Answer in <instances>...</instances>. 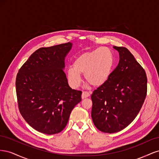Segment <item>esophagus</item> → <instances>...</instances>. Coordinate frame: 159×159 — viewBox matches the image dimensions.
Instances as JSON below:
<instances>
[{"label":"esophagus","instance_id":"1","mask_svg":"<svg viewBox=\"0 0 159 159\" xmlns=\"http://www.w3.org/2000/svg\"><path fill=\"white\" fill-rule=\"evenodd\" d=\"M91 94V91H89V92H88V91H83L82 95H81V98L82 99H85L86 98H88Z\"/></svg>","mask_w":159,"mask_h":159}]
</instances>
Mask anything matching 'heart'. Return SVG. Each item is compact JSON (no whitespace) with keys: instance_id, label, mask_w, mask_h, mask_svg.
<instances>
[{"instance_id":"b5f03b06","label":"heart","mask_w":159,"mask_h":159,"mask_svg":"<svg viewBox=\"0 0 159 159\" xmlns=\"http://www.w3.org/2000/svg\"><path fill=\"white\" fill-rule=\"evenodd\" d=\"M114 58L111 52L106 48H99L80 54L67 70V78L72 88L81 83V74L95 87H100L107 82L111 75Z\"/></svg>"}]
</instances>
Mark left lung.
I'll list each match as a JSON object with an SVG mask.
<instances>
[{"instance_id": "obj_1", "label": "left lung", "mask_w": 159, "mask_h": 159, "mask_svg": "<svg viewBox=\"0 0 159 159\" xmlns=\"http://www.w3.org/2000/svg\"><path fill=\"white\" fill-rule=\"evenodd\" d=\"M119 62L103 85L95 89L91 117L99 131L113 133L127 127L135 119L147 91L145 71L125 47L113 46Z\"/></svg>"}]
</instances>
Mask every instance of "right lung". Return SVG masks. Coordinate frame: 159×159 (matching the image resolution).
I'll return each mask as SVG.
<instances>
[{
    "label": "right lung",
    "mask_w": 159,
    "mask_h": 159,
    "mask_svg": "<svg viewBox=\"0 0 159 159\" xmlns=\"http://www.w3.org/2000/svg\"><path fill=\"white\" fill-rule=\"evenodd\" d=\"M71 42L40 48L19 70L16 90L20 113L36 131L61 132L72 109L81 101V91L72 89L64 73L65 57Z\"/></svg>",
    "instance_id": "obj_1"
}]
</instances>
